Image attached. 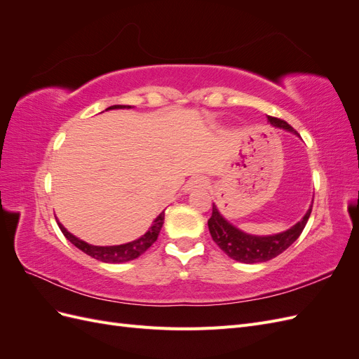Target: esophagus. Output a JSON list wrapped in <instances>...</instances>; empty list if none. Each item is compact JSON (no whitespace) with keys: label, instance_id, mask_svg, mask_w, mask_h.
Wrapping results in <instances>:
<instances>
[{"label":"esophagus","instance_id":"34e87169","mask_svg":"<svg viewBox=\"0 0 359 359\" xmlns=\"http://www.w3.org/2000/svg\"><path fill=\"white\" fill-rule=\"evenodd\" d=\"M206 186V181L202 177H194L190 181H187L186 186H184V193H191L194 190H201L205 189Z\"/></svg>","mask_w":359,"mask_h":359}]
</instances>
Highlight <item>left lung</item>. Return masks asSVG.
<instances>
[{"label": "left lung", "instance_id": "1", "mask_svg": "<svg viewBox=\"0 0 359 359\" xmlns=\"http://www.w3.org/2000/svg\"><path fill=\"white\" fill-rule=\"evenodd\" d=\"M268 121L277 128H283L286 132L298 135L283 119L274 116H268ZM299 136V135H298ZM311 206L307 210L306 215L302 219L289 227L287 231H283L274 235H252L245 233L241 229H238L232 223L227 222L224 217L217 210L215 203H212V214L208 220V229L212 236L214 243L219 245L223 252L233 260L243 264H259L266 262L277 257L280 253H283L293 243L298 240V236L306 227L309 217L311 214Z\"/></svg>", "mask_w": 359, "mask_h": 359}]
</instances>
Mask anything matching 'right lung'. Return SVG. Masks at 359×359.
Listing matches in <instances>:
<instances>
[{"label":"right lung","instance_id":"1","mask_svg":"<svg viewBox=\"0 0 359 359\" xmlns=\"http://www.w3.org/2000/svg\"><path fill=\"white\" fill-rule=\"evenodd\" d=\"M132 106H127V104H114L109 106L106 111H112V109H130ZM163 222H165V211H161L157 217L156 220L153 222V226L149 227V229L140 236L137 240L132 241V243H126V244H119V245H91L88 243H85L82 240H79L78 236H74L73 233H70L66 227H64L58 219L57 223L60 226L61 232L64 233V236L67 238V240L74 245L78 247L79 250H82L83 253H86L88 256L97 259V260H102V262L106 264H123V262H128V260H133L136 257H139L140 255H144L147 250L153 245L157 241V236L161 231V226Z\"/></svg>","mask_w":359,"mask_h":359}]
</instances>
